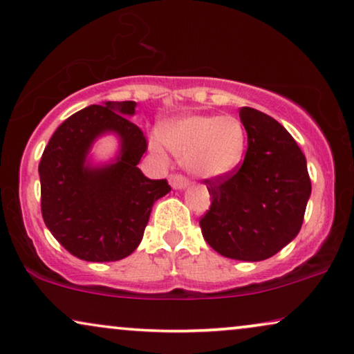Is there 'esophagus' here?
I'll list each match as a JSON object with an SVG mask.
<instances>
[{
  "label": "esophagus",
  "mask_w": 354,
  "mask_h": 354,
  "mask_svg": "<svg viewBox=\"0 0 354 354\" xmlns=\"http://www.w3.org/2000/svg\"><path fill=\"white\" fill-rule=\"evenodd\" d=\"M170 184L175 189H181V187H186L189 181L186 176L181 175V173H173V175H170Z\"/></svg>",
  "instance_id": "34e87169"
}]
</instances>
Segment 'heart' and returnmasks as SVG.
I'll use <instances>...</instances> for the list:
<instances>
[{
  "mask_svg": "<svg viewBox=\"0 0 354 354\" xmlns=\"http://www.w3.org/2000/svg\"><path fill=\"white\" fill-rule=\"evenodd\" d=\"M165 146L197 176H220L234 170L245 149V129L232 115H192L173 123L163 139H153V149L163 153Z\"/></svg>",
  "mask_w": 354,
  "mask_h": 354,
  "instance_id": "b5f03b06",
  "label": "heart"
}]
</instances>
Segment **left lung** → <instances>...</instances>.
Wrapping results in <instances>:
<instances>
[{"label": "left lung", "mask_w": 354, "mask_h": 354, "mask_svg": "<svg viewBox=\"0 0 354 354\" xmlns=\"http://www.w3.org/2000/svg\"><path fill=\"white\" fill-rule=\"evenodd\" d=\"M243 162L207 178L212 203L198 225L213 250L232 260L261 261L287 245L303 225L311 179L295 139L274 118L242 107Z\"/></svg>", "instance_id": "obj_1"}]
</instances>
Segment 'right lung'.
<instances>
[{
    "label": "right lung",
    "mask_w": 354,
    "mask_h": 354,
    "mask_svg": "<svg viewBox=\"0 0 354 354\" xmlns=\"http://www.w3.org/2000/svg\"><path fill=\"white\" fill-rule=\"evenodd\" d=\"M134 107L133 101L106 102L73 113L54 131L39 160L44 225L80 260L117 261L133 253L153 202L171 191L167 179H149L138 168L147 139L125 117ZM106 131L121 136V157L109 167L89 169L84 163L88 147Z\"/></svg>",
    "instance_id": "obj_1"
}]
</instances>
